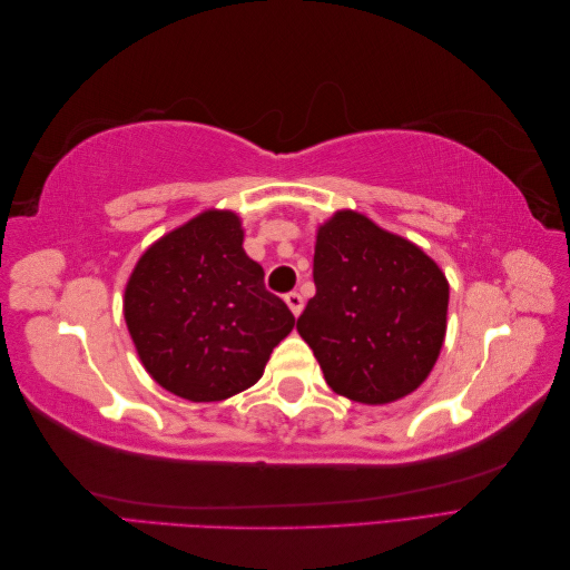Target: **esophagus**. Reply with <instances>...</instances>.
<instances>
[{
    "label": "esophagus",
    "mask_w": 570,
    "mask_h": 570,
    "mask_svg": "<svg viewBox=\"0 0 570 570\" xmlns=\"http://www.w3.org/2000/svg\"><path fill=\"white\" fill-rule=\"evenodd\" d=\"M285 304L289 306L292 314L299 316L302 308H304V297L299 295V292H287V295H285Z\"/></svg>",
    "instance_id": "1"
}]
</instances>
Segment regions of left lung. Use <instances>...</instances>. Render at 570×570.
<instances>
[{
  "label": "left lung",
  "mask_w": 570,
  "mask_h": 570,
  "mask_svg": "<svg viewBox=\"0 0 570 570\" xmlns=\"http://www.w3.org/2000/svg\"><path fill=\"white\" fill-rule=\"evenodd\" d=\"M316 295L297 321L325 383L361 404L423 385L446 333L450 283L411 239L342 209L316 230Z\"/></svg>",
  "instance_id": "left-lung-1"
}]
</instances>
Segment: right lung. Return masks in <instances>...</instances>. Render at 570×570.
<instances>
[{"instance_id":"1","label":"right lung","mask_w":570,"mask_h":570,"mask_svg":"<svg viewBox=\"0 0 570 570\" xmlns=\"http://www.w3.org/2000/svg\"><path fill=\"white\" fill-rule=\"evenodd\" d=\"M243 220L206 209L159 237L130 273L124 316L145 371L189 402L252 387L295 327L243 249Z\"/></svg>"}]
</instances>
